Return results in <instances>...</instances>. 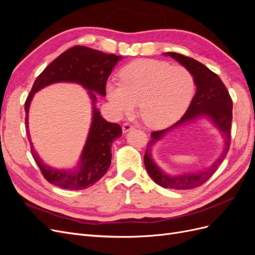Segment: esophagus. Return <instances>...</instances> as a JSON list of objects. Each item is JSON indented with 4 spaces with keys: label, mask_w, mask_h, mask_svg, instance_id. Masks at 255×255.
Here are the masks:
<instances>
[{
    "label": "esophagus",
    "mask_w": 255,
    "mask_h": 255,
    "mask_svg": "<svg viewBox=\"0 0 255 255\" xmlns=\"http://www.w3.org/2000/svg\"><path fill=\"white\" fill-rule=\"evenodd\" d=\"M133 129H134V127L130 126L129 123H125V125H123V127H122L123 133H128V132H129V130H133Z\"/></svg>",
    "instance_id": "34e87169"
}]
</instances>
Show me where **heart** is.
<instances>
[{
  "label": "heart",
  "instance_id": "heart-1",
  "mask_svg": "<svg viewBox=\"0 0 255 255\" xmlns=\"http://www.w3.org/2000/svg\"><path fill=\"white\" fill-rule=\"evenodd\" d=\"M121 83L107 84V98L117 116L133 114L152 128L179 120L194 95V79L186 68L160 60H137L122 69Z\"/></svg>",
  "mask_w": 255,
  "mask_h": 255
}]
</instances>
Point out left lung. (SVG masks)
<instances>
[{
  "mask_svg": "<svg viewBox=\"0 0 255 255\" xmlns=\"http://www.w3.org/2000/svg\"><path fill=\"white\" fill-rule=\"evenodd\" d=\"M180 63L190 72L197 87L195 97L187 112L175 125L163 130H156L151 134L152 139L148 143L144 153V166L151 179L159 186L169 189H192L201 186L217 170L222 160L226 158L231 143V122H232V99L219 76L211 71L203 64L196 59L184 56L174 52L164 53ZM199 119H206L219 129L224 140L220 156L211 166L195 173H185L171 176L164 172L151 156L152 146L174 128L194 122Z\"/></svg>",
  "mask_w": 255,
  "mask_h": 255,
  "instance_id": "obj_1",
  "label": "left lung"
}]
</instances>
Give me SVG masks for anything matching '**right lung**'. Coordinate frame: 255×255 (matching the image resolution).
<instances>
[{
  "label": "right lung",
  "instance_id": "right-lung-1",
  "mask_svg": "<svg viewBox=\"0 0 255 255\" xmlns=\"http://www.w3.org/2000/svg\"><path fill=\"white\" fill-rule=\"evenodd\" d=\"M122 56L76 45L67 50L44 69L36 79L25 101V122L30 151L44 179L55 186L80 190L92 186L109 170L112 144L121 137L118 123L106 121L97 107V95L105 97L106 81ZM55 82H75L88 90L93 105V118L88 139L78 165L73 169H57L43 163L33 149L28 130V111L36 92Z\"/></svg>",
  "mask_w": 255,
  "mask_h": 255
}]
</instances>
